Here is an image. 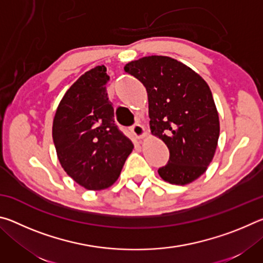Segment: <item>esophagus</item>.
I'll return each instance as SVG.
<instances>
[{
	"label": "esophagus",
	"instance_id": "1",
	"mask_svg": "<svg viewBox=\"0 0 263 263\" xmlns=\"http://www.w3.org/2000/svg\"><path fill=\"white\" fill-rule=\"evenodd\" d=\"M131 131L133 135H135V137L137 138V139H144V138L146 137V130L145 127L140 125V124H136V125H133Z\"/></svg>",
	"mask_w": 263,
	"mask_h": 263
}]
</instances>
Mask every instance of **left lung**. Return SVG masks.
<instances>
[{
  "mask_svg": "<svg viewBox=\"0 0 263 263\" xmlns=\"http://www.w3.org/2000/svg\"><path fill=\"white\" fill-rule=\"evenodd\" d=\"M144 84L152 135L169 149L159 175L171 184H189L206 172L219 138V116L211 89L188 66L164 55H149L124 66Z\"/></svg>",
  "mask_w": 263,
  "mask_h": 263,
  "instance_id": "left-lung-1",
  "label": "left lung"
}]
</instances>
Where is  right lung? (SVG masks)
<instances>
[{
	"mask_svg": "<svg viewBox=\"0 0 263 263\" xmlns=\"http://www.w3.org/2000/svg\"><path fill=\"white\" fill-rule=\"evenodd\" d=\"M105 66L81 75L58 105L52 137L64 171L83 188L103 190L121 175L133 144L115 125Z\"/></svg>",
	"mask_w": 263,
	"mask_h": 263,
	"instance_id": "right-lung-1",
	"label": "right lung"
}]
</instances>
